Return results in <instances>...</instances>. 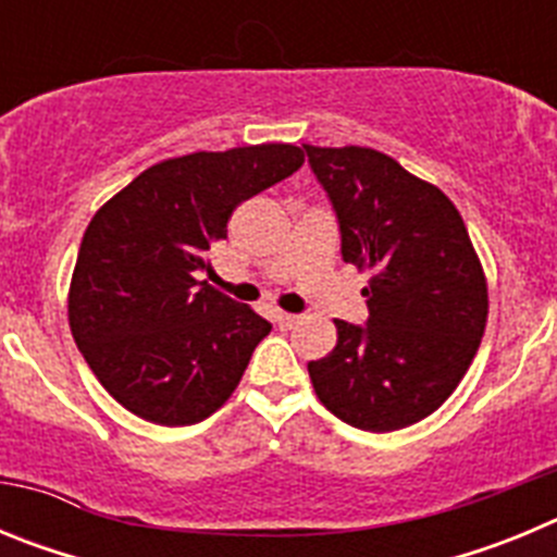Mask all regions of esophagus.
<instances>
[{
	"label": "esophagus",
	"instance_id": "obj_1",
	"mask_svg": "<svg viewBox=\"0 0 557 557\" xmlns=\"http://www.w3.org/2000/svg\"><path fill=\"white\" fill-rule=\"evenodd\" d=\"M273 321L278 323L282 329H293L295 323H298V314H289V312H275Z\"/></svg>",
	"mask_w": 557,
	"mask_h": 557
}]
</instances>
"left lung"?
I'll return each instance as SVG.
<instances>
[{
	"instance_id": "obj_1",
	"label": "left lung",
	"mask_w": 557,
	"mask_h": 557,
	"mask_svg": "<svg viewBox=\"0 0 557 557\" xmlns=\"http://www.w3.org/2000/svg\"><path fill=\"white\" fill-rule=\"evenodd\" d=\"M337 214L343 262L368 270L366 326L309 362L326 410L366 432L410 426L451 396L480 348L488 287L460 211L437 186L371 147H312Z\"/></svg>"
}]
</instances>
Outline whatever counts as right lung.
I'll return each instance as SVG.
<instances>
[{
	"instance_id": "add662e5",
	"label": "right lung",
	"mask_w": 557,
	"mask_h": 557,
	"mask_svg": "<svg viewBox=\"0 0 557 557\" xmlns=\"http://www.w3.org/2000/svg\"><path fill=\"white\" fill-rule=\"evenodd\" d=\"M301 164L293 145L191 152L145 170L91 218L69 326L100 385L133 416L189 426L236 391L273 326L200 273L236 206Z\"/></svg>"
}]
</instances>
